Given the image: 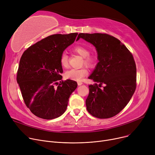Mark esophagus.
Here are the masks:
<instances>
[{
    "label": "esophagus",
    "mask_w": 155,
    "mask_h": 155,
    "mask_svg": "<svg viewBox=\"0 0 155 155\" xmlns=\"http://www.w3.org/2000/svg\"><path fill=\"white\" fill-rule=\"evenodd\" d=\"M77 84H78V85H82V84H83V83H82V82H77Z\"/></svg>",
    "instance_id": "esophagus-1"
}]
</instances>
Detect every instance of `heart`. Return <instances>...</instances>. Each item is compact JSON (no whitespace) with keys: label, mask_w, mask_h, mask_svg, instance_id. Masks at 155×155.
<instances>
[{"label":"heart","mask_w":155,"mask_h":155,"mask_svg":"<svg viewBox=\"0 0 155 155\" xmlns=\"http://www.w3.org/2000/svg\"><path fill=\"white\" fill-rule=\"evenodd\" d=\"M73 51L75 53L83 57L82 63L88 67H92L95 64V58L94 56L90 54L89 49L84 46L77 45L73 48ZM60 63L63 68H67L68 67V56L65 53H63L60 58ZM88 71L85 67L80 69H71L67 71L64 74V77L67 79L75 80L80 82L83 78L87 76Z\"/></svg>","instance_id":"1"}]
</instances>
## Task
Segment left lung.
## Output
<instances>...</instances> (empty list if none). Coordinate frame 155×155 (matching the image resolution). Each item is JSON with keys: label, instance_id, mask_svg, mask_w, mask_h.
Listing matches in <instances>:
<instances>
[{"label": "left lung", "instance_id": "1", "mask_svg": "<svg viewBox=\"0 0 155 155\" xmlns=\"http://www.w3.org/2000/svg\"><path fill=\"white\" fill-rule=\"evenodd\" d=\"M92 44L99 63L89 79L85 101L88 112L94 117L107 119L115 116L131 100L136 88V67L132 53L116 38L108 34L80 33L77 37ZM105 84L103 89L102 84Z\"/></svg>", "mask_w": 155, "mask_h": 155}]
</instances>
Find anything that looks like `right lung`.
<instances>
[{
    "label": "right lung",
    "instance_id": "right-lung-1",
    "mask_svg": "<svg viewBox=\"0 0 155 155\" xmlns=\"http://www.w3.org/2000/svg\"><path fill=\"white\" fill-rule=\"evenodd\" d=\"M77 35L75 32L49 36L29 47L21 56L17 82L27 107L38 117L53 119L61 116L77 87L74 80L61 81L60 63L61 54Z\"/></svg>",
    "mask_w": 155,
    "mask_h": 155
}]
</instances>
